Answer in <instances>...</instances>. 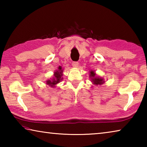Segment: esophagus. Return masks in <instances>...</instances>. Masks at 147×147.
Segmentation results:
<instances>
[{"mask_svg":"<svg viewBox=\"0 0 147 147\" xmlns=\"http://www.w3.org/2000/svg\"><path fill=\"white\" fill-rule=\"evenodd\" d=\"M72 65H73L74 67H78V62L77 61H73V63H72Z\"/></svg>","mask_w":147,"mask_h":147,"instance_id":"1","label":"esophagus"}]
</instances>
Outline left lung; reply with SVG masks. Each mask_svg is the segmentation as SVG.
Listing matches in <instances>:
<instances>
[{"label":"left lung","instance_id":"1","mask_svg":"<svg viewBox=\"0 0 147 147\" xmlns=\"http://www.w3.org/2000/svg\"><path fill=\"white\" fill-rule=\"evenodd\" d=\"M89 77L91 78V82H93V84L94 85H101V84H103L104 82V79L100 78V77L96 76V73H94V71H90V74H89Z\"/></svg>","mask_w":147,"mask_h":147}]
</instances>
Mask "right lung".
Returning <instances> with one entry per match:
<instances>
[{
    "label": "right lung",
    "instance_id": "obj_1",
    "mask_svg": "<svg viewBox=\"0 0 147 147\" xmlns=\"http://www.w3.org/2000/svg\"><path fill=\"white\" fill-rule=\"evenodd\" d=\"M63 70H62L61 67L59 66L58 67V70H56L54 72V77L51 80H47L46 84L51 87H55L57 84L60 82L63 78Z\"/></svg>",
    "mask_w": 147,
    "mask_h": 147
}]
</instances>
